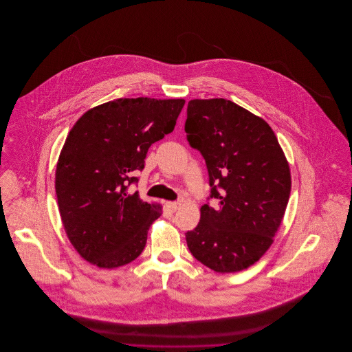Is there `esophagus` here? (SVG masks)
<instances>
[{"label":"esophagus","mask_w":352,"mask_h":352,"mask_svg":"<svg viewBox=\"0 0 352 352\" xmlns=\"http://www.w3.org/2000/svg\"><path fill=\"white\" fill-rule=\"evenodd\" d=\"M165 206L168 207L170 211H173V212H174V211H177V210L179 208L181 203H179V201H166V203H165Z\"/></svg>","instance_id":"1"}]
</instances>
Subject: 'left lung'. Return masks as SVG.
Masks as SVG:
<instances>
[{
  "mask_svg": "<svg viewBox=\"0 0 352 352\" xmlns=\"http://www.w3.org/2000/svg\"><path fill=\"white\" fill-rule=\"evenodd\" d=\"M187 141L201 151L210 198L186 232L191 254L219 273L247 269L273 243L290 195V170L272 128L231 100L188 101ZM208 198V199H210Z\"/></svg>",
  "mask_w": 352,
  "mask_h": 352,
  "instance_id": "8db88e82",
  "label": "left lung"
}]
</instances>
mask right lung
<instances>
[{"mask_svg":"<svg viewBox=\"0 0 352 352\" xmlns=\"http://www.w3.org/2000/svg\"><path fill=\"white\" fill-rule=\"evenodd\" d=\"M184 99H118L87 111L68 133L55 173L63 227L74 248L99 268L144 251L160 204L129 194L155 141L174 131Z\"/></svg>","mask_w":352,"mask_h":352,"instance_id":"add662e5","label":"right lung"}]
</instances>
